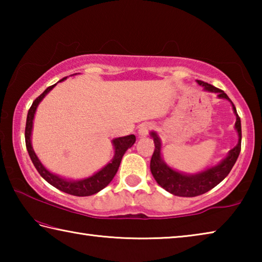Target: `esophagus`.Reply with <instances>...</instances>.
<instances>
[{
    "instance_id": "34e87169",
    "label": "esophagus",
    "mask_w": 262,
    "mask_h": 262,
    "mask_svg": "<svg viewBox=\"0 0 262 262\" xmlns=\"http://www.w3.org/2000/svg\"><path fill=\"white\" fill-rule=\"evenodd\" d=\"M152 128H154V126L151 125V123H149V122L143 123V125H141L140 128H139V134H140V136L148 135L149 132L151 130Z\"/></svg>"
}]
</instances>
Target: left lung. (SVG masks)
I'll use <instances>...</instances> for the list:
<instances>
[{"label":"left lung","instance_id":"left-lung-1","mask_svg":"<svg viewBox=\"0 0 262 262\" xmlns=\"http://www.w3.org/2000/svg\"><path fill=\"white\" fill-rule=\"evenodd\" d=\"M198 83L205 88V90L216 92L220 98H225L231 101L228 95L225 94L223 90L216 88L211 84L205 83L202 81H198ZM232 103V101H231ZM233 112L236 113L237 121H236V129L238 132V144L232 150H230L229 156L224 158L219 165H216L211 168L201 172V173L194 174V176H186L181 174L172 168L168 167L165 163L162 161L161 157V141H159L156 133H151L154 143H155V151L152 154L151 161H150V170L154 176L155 180L157 181L158 185L167 190V192L172 193L177 196H186L192 198L198 196V195L205 194L208 190L214 188L215 186L219 185L225 177H227L231 168L233 167L234 163H236L237 158L239 156L242 149V125H241V118L237 113V110L234 107L232 103Z\"/></svg>","mask_w":262,"mask_h":262}]
</instances>
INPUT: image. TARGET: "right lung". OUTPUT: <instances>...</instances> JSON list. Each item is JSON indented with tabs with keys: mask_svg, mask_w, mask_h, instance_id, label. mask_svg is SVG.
<instances>
[{
	"mask_svg": "<svg viewBox=\"0 0 262 262\" xmlns=\"http://www.w3.org/2000/svg\"><path fill=\"white\" fill-rule=\"evenodd\" d=\"M67 77H63L62 79H60V82H62ZM55 85L56 84L48 86L40 96L34 99L32 105H31L28 113V118H26V126H25L26 149H28V152L30 155V158L31 161H32L34 167L37 168L39 174H40L48 184L54 186L55 188L62 190V192L70 195H75V196H89V195H94L96 193H98L99 190L105 188L106 186L112 181L115 173H117L119 165H120L123 154L127 151L128 148H130L132 145L135 143L136 137L135 135H128L123 137H118V139L113 140L115 156L112 159V162L108 163L104 168H101L99 172H97L96 174L90 177V178H86L79 181H68L51 173L50 171H47L46 168L42 166L40 161H39L38 157L35 156V154L32 149V145H31V130H32V121H33V117H34V113H35V110H37L38 104L40 103L43 97H45Z\"/></svg>",
	"mask_w": 262,
	"mask_h": 262,
	"instance_id": "add662e5",
	"label": "right lung"
}]
</instances>
